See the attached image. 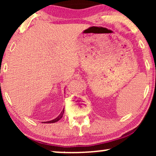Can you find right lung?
Segmentation results:
<instances>
[{
  "label": "right lung",
  "mask_w": 156,
  "mask_h": 156,
  "mask_svg": "<svg viewBox=\"0 0 156 156\" xmlns=\"http://www.w3.org/2000/svg\"><path fill=\"white\" fill-rule=\"evenodd\" d=\"M64 110L62 111V112H61V114H59V115H58V117H57L56 118H55V119H53V120H51V121H48V122H44V123H54V122H55L58 121V120H59V119H61V118L62 117V116H63V114H64Z\"/></svg>",
  "instance_id": "1"
}]
</instances>
